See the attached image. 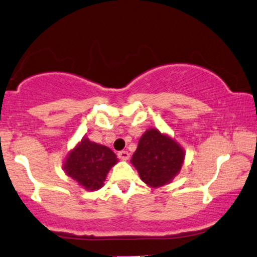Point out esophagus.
Returning a JSON list of instances; mask_svg holds the SVG:
<instances>
[{
  "label": "esophagus",
  "mask_w": 257,
  "mask_h": 257,
  "mask_svg": "<svg viewBox=\"0 0 257 257\" xmlns=\"http://www.w3.org/2000/svg\"><path fill=\"white\" fill-rule=\"evenodd\" d=\"M117 157L121 159V160H124V161H126L129 159V157H131V154H129L128 152L126 151H122V152H118V154H117Z\"/></svg>",
  "instance_id": "1"
}]
</instances>
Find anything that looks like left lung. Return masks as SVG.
Returning a JSON list of instances; mask_svg holds the SVG:
<instances>
[{"instance_id":"left-lung-1","label":"left lung","mask_w":257,"mask_h":257,"mask_svg":"<svg viewBox=\"0 0 257 257\" xmlns=\"http://www.w3.org/2000/svg\"><path fill=\"white\" fill-rule=\"evenodd\" d=\"M184 160L185 149L177 140L151 128L140 138L131 162L141 180L157 188L170 184L180 173Z\"/></svg>"}]
</instances>
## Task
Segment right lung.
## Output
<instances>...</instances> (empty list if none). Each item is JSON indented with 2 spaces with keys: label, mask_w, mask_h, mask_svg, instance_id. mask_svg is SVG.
Here are the masks:
<instances>
[{
  "label": "right lung",
  "mask_w": 257,
  "mask_h": 257,
  "mask_svg": "<svg viewBox=\"0 0 257 257\" xmlns=\"http://www.w3.org/2000/svg\"><path fill=\"white\" fill-rule=\"evenodd\" d=\"M117 162L118 159L111 149L85 136L67 152L63 170L79 186L93 192L103 187L109 171Z\"/></svg>",
  "instance_id": "add662e5"
}]
</instances>
